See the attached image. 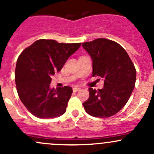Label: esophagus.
<instances>
[{"label":"esophagus","instance_id":"34e87169","mask_svg":"<svg viewBox=\"0 0 154 154\" xmlns=\"http://www.w3.org/2000/svg\"><path fill=\"white\" fill-rule=\"evenodd\" d=\"M80 90H81V88H79V87H74V88H73V91L74 92H77Z\"/></svg>","mask_w":154,"mask_h":154}]
</instances>
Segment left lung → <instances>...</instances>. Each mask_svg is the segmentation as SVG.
I'll return each mask as SVG.
<instances>
[{
    "label": "left lung",
    "mask_w": 154,
    "mask_h": 154,
    "mask_svg": "<svg viewBox=\"0 0 154 154\" xmlns=\"http://www.w3.org/2000/svg\"><path fill=\"white\" fill-rule=\"evenodd\" d=\"M82 46L91 57L92 76L104 80L102 89L88 88L89 97L82 106L94 117L114 115L125 106L135 86L134 65L125 50L112 40L98 38Z\"/></svg>",
    "instance_id": "1"
}]
</instances>
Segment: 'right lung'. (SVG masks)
<instances>
[{
	"label": "right lung",
	"instance_id": "add662e5",
	"mask_svg": "<svg viewBox=\"0 0 154 154\" xmlns=\"http://www.w3.org/2000/svg\"><path fill=\"white\" fill-rule=\"evenodd\" d=\"M81 43H57L40 39L25 48L15 68L17 91L23 104L38 118L63 115L72 94V87L50 88L51 77L60 72Z\"/></svg>",
	"mask_w": 154,
	"mask_h": 154
}]
</instances>
